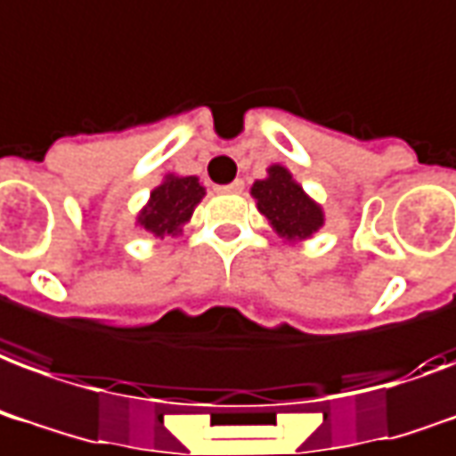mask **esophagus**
Wrapping results in <instances>:
<instances>
[{"label":"esophagus","instance_id":"34e87169","mask_svg":"<svg viewBox=\"0 0 456 456\" xmlns=\"http://www.w3.org/2000/svg\"><path fill=\"white\" fill-rule=\"evenodd\" d=\"M242 187H245L242 180H232L231 184H218L216 191H224V194H238V191H242Z\"/></svg>","mask_w":456,"mask_h":456}]
</instances>
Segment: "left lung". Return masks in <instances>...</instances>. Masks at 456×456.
Returning <instances> with one entry per match:
<instances>
[{"label":"left lung","instance_id":"obj_1","mask_svg":"<svg viewBox=\"0 0 456 456\" xmlns=\"http://www.w3.org/2000/svg\"><path fill=\"white\" fill-rule=\"evenodd\" d=\"M265 180L252 184V197L256 200L259 214L269 218V224L281 238L290 242L307 240L324 225V211L317 201L305 194V190L293 180L283 166H272Z\"/></svg>","mask_w":456,"mask_h":456}]
</instances>
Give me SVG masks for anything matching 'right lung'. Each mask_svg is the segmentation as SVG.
<instances>
[{
  "label": "right lung",
  "mask_w": 456,
  "mask_h": 456,
  "mask_svg": "<svg viewBox=\"0 0 456 456\" xmlns=\"http://www.w3.org/2000/svg\"><path fill=\"white\" fill-rule=\"evenodd\" d=\"M207 191L200 184V177L166 175V180L151 191L149 204L139 211L136 224L156 238L177 235L191 218V211Z\"/></svg>",
  "instance_id": "obj_1"
}]
</instances>
